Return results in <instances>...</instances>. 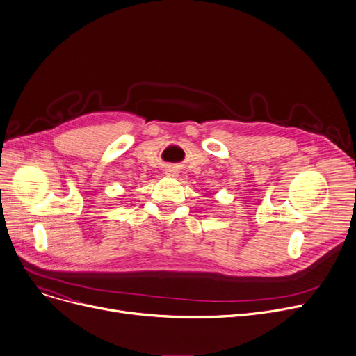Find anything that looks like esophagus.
Here are the masks:
<instances>
[{
  "label": "esophagus",
  "instance_id": "1",
  "mask_svg": "<svg viewBox=\"0 0 356 356\" xmlns=\"http://www.w3.org/2000/svg\"><path fill=\"white\" fill-rule=\"evenodd\" d=\"M167 175H170V176H176V172H175V170H170V172H168Z\"/></svg>",
  "mask_w": 356,
  "mask_h": 356
}]
</instances>
